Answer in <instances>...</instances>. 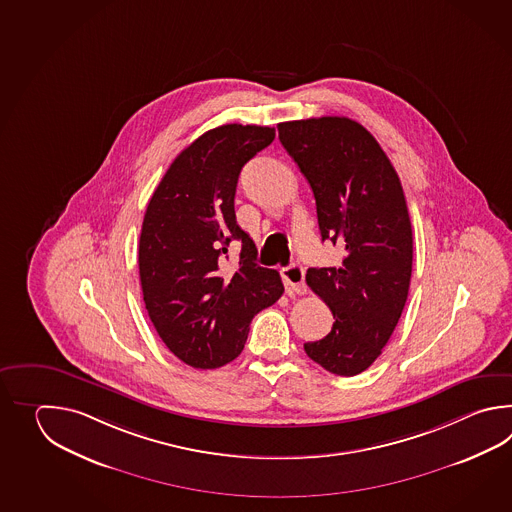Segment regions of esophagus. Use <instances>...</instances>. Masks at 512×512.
I'll return each instance as SVG.
<instances>
[{
    "label": "esophagus",
    "instance_id": "esophagus-1",
    "mask_svg": "<svg viewBox=\"0 0 512 512\" xmlns=\"http://www.w3.org/2000/svg\"><path fill=\"white\" fill-rule=\"evenodd\" d=\"M283 283L289 293H305V272L300 263H291L282 271Z\"/></svg>",
    "mask_w": 512,
    "mask_h": 512
}]
</instances>
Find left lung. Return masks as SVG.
I'll return each mask as SVG.
<instances>
[{"label":"left lung","instance_id":"8db88e82","mask_svg":"<svg viewBox=\"0 0 512 512\" xmlns=\"http://www.w3.org/2000/svg\"><path fill=\"white\" fill-rule=\"evenodd\" d=\"M278 137L313 190L322 241L346 252L338 267L305 274L335 318L305 353L353 377L381 355L408 298L414 240L403 186L379 142L348 117L282 122Z\"/></svg>","mask_w":512,"mask_h":512}]
</instances>
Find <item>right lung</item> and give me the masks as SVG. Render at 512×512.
I'll use <instances>...</instances> for the list:
<instances>
[{
	"label": "right lung",
	"instance_id": "add662e5",
	"mask_svg": "<svg viewBox=\"0 0 512 512\" xmlns=\"http://www.w3.org/2000/svg\"><path fill=\"white\" fill-rule=\"evenodd\" d=\"M274 141V128L225 124L186 146L146 208L139 240L142 296L155 331L197 370L236 359L252 318L283 294L280 274L256 263L234 196L241 168ZM241 261L226 267L228 245Z\"/></svg>",
	"mask_w": 512,
	"mask_h": 512
}]
</instances>
